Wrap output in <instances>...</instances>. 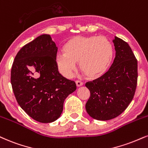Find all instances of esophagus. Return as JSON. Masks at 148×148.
<instances>
[{
    "label": "esophagus",
    "mask_w": 148,
    "mask_h": 148,
    "mask_svg": "<svg viewBox=\"0 0 148 148\" xmlns=\"http://www.w3.org/2000/svg\"><path fill=\"white\" fill-rule=\"evenodd\" d=\"M76 86H77V87H81L83 85V82L80 81H76Z\"/></svg>",
    "instance_id": "1"
}]
</instances>
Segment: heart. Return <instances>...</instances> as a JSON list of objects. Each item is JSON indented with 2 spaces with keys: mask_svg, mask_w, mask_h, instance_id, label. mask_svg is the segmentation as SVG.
Segmentation results:
<instances>
[{
  "mask_svg": "<svg viewBox=\"0 0 148 148\" xmlns=\"http://www.w3.org/2000/svg\"><path fill=\"white\" fill-rule=\"evenodd\" d=\"M63 54L56 56V65L60 72L70 78L79 62L80 68L90 79L103 76L111 63L113 49L106 37L97 36H76L63 46Z\"/></svg>",
  "mask_w": 148,
  "mask_h": 148,
  "instance_id": "obj_1",
  "label": "heart"
}]
</instances>
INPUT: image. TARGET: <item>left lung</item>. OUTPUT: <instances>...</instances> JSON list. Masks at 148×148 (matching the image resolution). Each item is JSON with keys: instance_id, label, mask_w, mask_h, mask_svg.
Masks as SVG:
<instances>
[{"instance_id": "left-lung-1", "label": "left lung", "mask_w": 148, "mask_h": 148, "mask_svg": "<svg viewBox=\"0 0 148 148\" xmlns=\"http://www.w3.org/2000/svg\"><path fill=\"white\" fill-rule=\"evenodd\" d=\"M116 56L109 70L85 86L90 97L85 105L92 118L108 121L125 111L132 101L136 88L137 60L130 45L114 36L112 40Z\"/></svg>"}]
</instances>
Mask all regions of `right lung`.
<instances>
[{"label":"right lung","instance_id":"1","mask_svg":"<svg viewBox=\"0 0 148 148\" xmlns=\"http://www.w3.org/2000/svg\"><path fill=\"white\" fill-rule=\"evenodd\" d=\"M57 50L50 35H40L21 48L12 67L18 103L31 118L44 123L59 118L65 99L76 90L75 82L58 72Z\"/></svg>","mask_w":148,"mask_h":148}]
</instances>
